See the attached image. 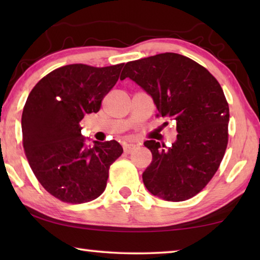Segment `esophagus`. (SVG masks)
I'll return each instance as SVG.
<instances>
[{
    "label": "esophagus",
    "instance_id": "34e87169",
    "mask_svg": "<svg viewBox=\"0 0 260 260\" xmlns=\"http://www.w3.org/2000/svg\"><path fill=\"white\" fill-rule=\"evenodd\" d=\"M135 148H136V146L134 143H125L124 144V151L126 153H131L132 151L135 150Z\"/></svg>",
    "mask_w": 260,
    "mask_h": 260
}]
</instances>
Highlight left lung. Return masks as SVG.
<instances>
[{
	"label": "left lung",
	"instance_id": "left-lung-1",
	"mask_svg": "<svg viewBox=\"0 0 260 260\" xmlns=\"http://www.w3.org/2000/svg\"><path fill=\"white\" fill-rule=\"evenodd\" d=\"M126 78L151 95L158 117L177 121L179 133L169 148L144 142L152 153L144 186L165 201L191 199L213 178L227 148L230 108L221 86L204 67L174 52L128 61L120 80Z\"/></svg>",
	"mask_w": 260,
	"mask_h": 260
}]
</instances>
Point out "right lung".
Instances as JSON below:
<instances>
[{
  "mask_svg": "<svg viewBox=\"0 0 260 260\" xmlns=\"http://www.w3.org/2000/svg\"><path fill=\"white\" fill-rule=\"evenodd\" d=\"M122 67L65 65L30 90L21 116L23 147L38 181L57 200L86 203L105 190L110 166L122 148L114 140L86 147L79 122L101 109Z\"/></svg>",
  "mask_w": 260,
  "mask_h": 260,
  "instance_id": "right-lung-1",
  "label": "right lung"
}]
</instances>
